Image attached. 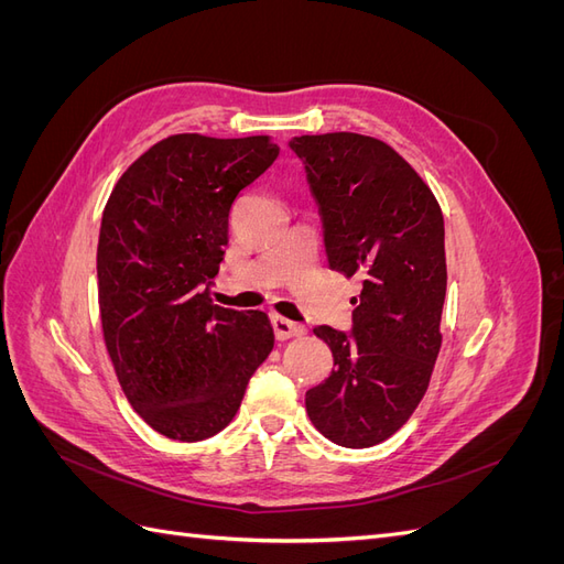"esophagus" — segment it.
Here are the masks:
<instances>
[{
	"mask_svg": "<svg viewBox=\"0 0 564 564\" xmlns=\"http://www.w3.org/2000/svg\"><path fill=\"white\" fill-rule=\"evenodd\" d=\"M270 324H272V329H275V338L278 340H286V338H292V336H301L305 329L301 327V324H296V322H292V319H286V317H282V315H272L270 317Z\"/></svg>",
	"mask_w": 564,
	"mask_h": 564,
	"instance_id": "obj_1",
	"label": "esophagus"
}]
</instances>
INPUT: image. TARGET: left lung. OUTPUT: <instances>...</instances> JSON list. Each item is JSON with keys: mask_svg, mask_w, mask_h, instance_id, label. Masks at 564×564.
Listing matches in <instances>:
<instances>
[{"mask_svg": "<svg viewBox=\"0 0 564 564\" xmlns=\"http://www.w3.org/2000/svg\"><path fill=\"white\" fill-rule=\"evenodd\" d=\"M332 270L362 282L352 329L317 327L334 371L305 392L315 429L340 447L398 433L431 383L447 294L445 218L395 150L362 133L296 135Z\"/></svg>", "mask_w": 564, "mask_h": 564, "instance_id": "left-lung-1", "label": "left lung"}]
</instances>
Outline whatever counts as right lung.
Wrapping results in <instances>:
<instances>
[{
    "mask_svg": "<svg viewBox=\"0 0 564 564\" xmlns=\"http://www.w3.org/2000/svg\"><path fill=\"white\" fill-rule=\"evenodd\" d=\"M268 135L176 133L112 187L96 270L104 338L139 416L169 440L220 433L275 344L261 311L207 296L228 245L235 197L278 160Z\"/></svg>",
    "mask_w": 564,
    "mask_h": 564,
    "instance_id": "obj_1",
    "label": "right lung"
}]
</instances>
